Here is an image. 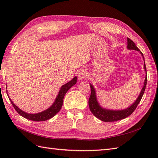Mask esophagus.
I'll return each instance as SVG.
<instances>
[{"instance_id":"obj_1","label":"esophagus","mask_w":158,"mask_h":158,"mask_svg":"<svg viewBox=\"0 0 158 158\" xmlns=\"http://www.w3.org/2000/svg\"><path fill=\"white\" fill-rule=\"evenodd\" d=\"M78 77L80 79H85L87 77V73L86 71H81L78 73Z\"/></svg>"}]
</instances>
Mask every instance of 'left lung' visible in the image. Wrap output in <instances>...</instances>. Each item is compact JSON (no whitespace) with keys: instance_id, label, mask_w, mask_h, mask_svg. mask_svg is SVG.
<instances>
[{"instance_id":"left-lung-1","label":"left lung","mask_w":158,"mask_h":158,"mask_svg":"<svg viewBox=\"0 0 158 158\" xmlns=\"http://www.w3.org/2000/svg\"><path fill=\"white\" fill-rule=\"evenodd\" d=\"M127 48L129 50H136L139 51L141 52V55L143 56V53L141 52L138 48L135 45V44L133 42V40H131L129 38H127ZM144 59V57H143ZM144 69L146 71L147 74V70H146V66L144 63ZM147 81H148V77L146 75V77L145 79L144 85L143 87L142 88L141 94H139V96L138 97L137 100L135 102L133 105H131L129 108H128L123 110H110L104 109L101 108L100 105L98 103L96 96V91L92 85H90L91 87V95L89 98V107L90 109V111L93 114L102 121L104 122H114L119 120H122L127 118L129 116H130L132 113H133L135 110L136 109L139 102H140L141 98L143 97V95L144 94V91L145 90V87L147 85Z\"/></svg>"}]
</instances>
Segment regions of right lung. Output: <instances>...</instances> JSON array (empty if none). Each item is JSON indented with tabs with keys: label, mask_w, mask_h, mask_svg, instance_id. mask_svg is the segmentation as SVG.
Segmentation results:
<instances>
[{
	"label": "right lung",
	"mask_w": 158,
	"mask_h": 158,
	"mask_svg": "<svg viewBox=\"0 0 158 158\" xmlns=\"http://www.w3.org/2000/svg\"><path fill=\"white\" fill-rule=\"evenodd\" d=\"M76 83H77V77H75L73 78L71 81H70L68 82L67 83H66L65 85H62L60 88L59 94H58V96L56 98V100H55V102H54V104L51 106L49 108L46 110L45 111L40 112L38 114H28L22 111L21 110H20L19 108L17 107V106L13 104V102L10 100V98L9 100L10 102H11V104L14 107L15 110L17 112V113L19 114L21 116L24 117L25 118L34 120V121H44L52 118L56 114V113H58L60 110L62 106V103H63V99L64 97V95L69 91V89H70L71 87L74 85Z\"/></svg>",
	"instance_id": "obj_1"
}]
</instances>
